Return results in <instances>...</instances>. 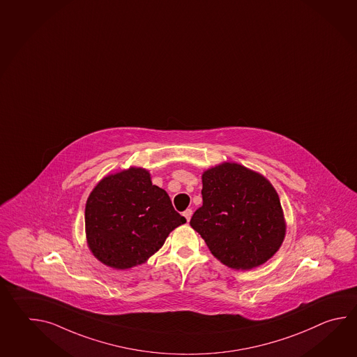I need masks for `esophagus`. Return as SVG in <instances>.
Listing matches in <instances>:
<instances>
[{
	"instance_id": "1",
	"label": "esophagus",
	"mask_w": 357,
	"mask_h": 357,
	"mask_svg": "<svg viewBox=\"0 0 357 357\" xmlns=\"http://www.w3.org/2000/svg\"><path fill=\"white\" fill-rule=\"evenodd\" d=\"M192 215H193V211H192L190 208H188V210H185V211L183 212V216L187 218V221H188V222H190V218H192Z\"/></svg>"
}]
</instances>
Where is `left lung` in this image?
I'll return each instance as SVG.
<instances>
[{
	"mask_svg": "<svg viewBox=\"0 0 357 357\" xmlns=\"http://www.w3.org/2000/svg\"><path fill=\"white\" fill-rule=\"evenodd\" d=\"M202 199L190 226L229 268H255L282 245L284 210L262 174L238 162H221L204 170Z\"/></svg>",
	"mask_w": 357,
	"mask_h": 357,
	"instance_id": "left-lung-1",
	"label": "left lung"
}]
</instances>
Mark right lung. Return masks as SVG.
Masks as SVG:
<instances>
[{
	"label": "right lung",
	"instance_id": "1",
	"mask_svg": "<svg viewBox=\"0 0 357 357\" xmlns=\"http://www.w3.org/2000/svg\"><path fill=\"white\" fill-rule=\"evenodd\" d=\"M185 221L144 167L104 176L85 206L89 249L98 261L114 269L147 262L169 234Z\"/></svg>",
	"mask_w": 357,
	"mask_h": 357
}]
</instances>
